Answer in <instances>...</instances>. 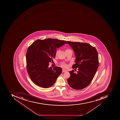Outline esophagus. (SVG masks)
Instances as JSON below:
<instances>
[{"label":"esophagus","mask_w":120,"mask_h":120,"mask_svg":"<svg viewBox=\"0 0 120 120\" xmlns=\"http://www.w3.org/2000/svg\"><path fill=\"white\" fill-rule=\"evenodd\" d=\"M66 71L65 70H64V69H63L62 70V72H65V71Z\"/></svg>","instance_id":"1"}]
</instances>
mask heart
<instances>
[{
	"label": "heart",
	"mask_w": 120,
	"mask_h": 120,
	"mask_svg": "<svg viewBox=\"0 0 120 120\" xmlns=\"http://www.w3.org/2000/svg\"><path fill=\"white\" fill-rule=\"evenodd\" d=\"M71 50V49H66L65 51H69V50ZM58 51H56V55H57V54H58ZM61 66L63 68H67V65H66V64H61Z\"/></svg>",
	"instance_id": "heart-1"
}]
</instances>
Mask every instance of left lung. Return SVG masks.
Returning a JSON list of instances; mask_svg holds the SVG:
<instances>
[{
	"label": "left lung",
	"instance_id": "1",
	"mask_svg": "<svg viewBox=\"0 0 120 120\" xmlns=\"http://www.w3.org/2000/svg\"><path fill=\"white\" fill-rule=\"evenodd\" d=\"M75 52L76 59L72 68H78L77 73L69 71L71 76L68 79L69 86L74 89H82L89 85L95 75L98 67L97 50L87 43L67 41Z\"/></svg>",
	"mask_w": 120,
	"mask_h": 120
}]
</instances>
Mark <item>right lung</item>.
<instances>
[{
  "mask_svg": "<svg viewBox=\"0 0 120 120\" xmlns=\"http://www.w3.org/2000/svg\"><path fill=\"white\" fill-rule=\"evenodd\" d=\"M67 42L56 39L37 40L29 47L26 54V68L31 80L36 85L48 88L54 85L62 69L56 66L49 67L55 58L56 48Z\"/></svg>",
  "mask_w": 120,
  "mask_h": 120,
  "instance_id": "1",
  "label": "right lung"
}]
</instances>
